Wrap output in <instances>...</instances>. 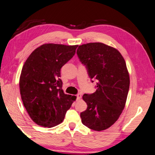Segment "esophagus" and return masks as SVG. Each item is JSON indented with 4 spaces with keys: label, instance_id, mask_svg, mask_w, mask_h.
<instances>
[{
    "label": "esophagus",
    "instance_id": "1",
    "mask_svg": "<svg viewBox=\"0 0 155 155\" xmlns=\"http://www.w3.org/2000/svg\"><path fill=\"white\" fill-rule=\"evenodd\" d=\"M82 98V94H77V100H80Z\"/></svg>",
    "mask_w": 155,
    "mask_h": 155
}]
</instances>
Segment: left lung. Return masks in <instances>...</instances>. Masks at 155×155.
Here are the masks:
<instances>
[{"label":"left lung","instance_id":"obj_1","mask_svg":"<svg viewBox=\"0 0 155 155\" xmlns=\"http://www.w3.org/2000/svg\"><path fill=\"white\" fill-rule=\"evenodd\" d=\"M91 79L97 80V91L84 94L88 107L80 114L82 123L94 131L113 125L125 107L130 78L125 61L117 49L103 43H88L77 50Z\"/></svg>","mask_w":155,"mask_h":155}]
</instances>
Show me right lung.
Masks as SVG:
<instances>
[{"mask_svg":"<svg viewBox=\"0 0 155 155\" xmlns=\"http://www.w3.org/2000/svg\"><path fill=\"white\" fill-rule=\"evenodd\" d=\"M78 45L45 43L35 49L23 65L20 90L24 106L34 123L55 127L63 121L76 97L64 93L61 69L74 56Z\"/></svg>","mask_w":155,"mask_h":155,"instance_id":"right-lung-1","label":"right lung"}]
</instances>
